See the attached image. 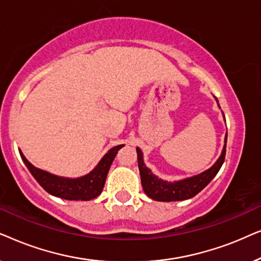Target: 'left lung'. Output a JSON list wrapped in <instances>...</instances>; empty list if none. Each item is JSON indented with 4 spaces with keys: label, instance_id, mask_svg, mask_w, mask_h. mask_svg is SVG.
Wrapping results in <instances>:
<instances>
[{
    "label": "left lung",
    "instance_id": "1",
    "mask_svg": "<svg viewBox=\"0 0 261 261\" xmlns=\"http://www.w3.org/2000/svg\"><path fill=\"white\" fill-rule=\"evenodd\" d=\"M217 106L219 101L215 97ZM224 117V115H223ZM226 146H227V134L224 137V145L221 152V155L216 160L215 164L208 170L203 171V172L196 174V176L184 178L180 180H165L162 178L156 177L155 174L152 173V171L146 166L144 162V154H142L141 149L137 147L138 153V165L139 171H140L141 184L144 189L145 194L149 198L154 199L159 202H173V201H184L194 197L201 192L206 185H208L214 177L219 172L221 166L224 162V156H226Z\"/></svg>",
    "mask_w": 261,
    "mask_h": 261
}]
</instances>
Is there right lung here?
<instances>
[{"instance_id": "obj_1", "label": "right lung", "mask_w": 261, "mask_h": 261, "mask_svg": "<svg viewBox=\"0 0 261 261\" xmlns=\"http://www.w3.org/2000/svg\"><path fill=\"white\" fill-rule=\"evenodd\" d=\"M123 146L124 145H119L110 148L99 160L97 165L94 167V170H91L85 176L78 178L56 176V174L49 173L47 171L38 169L28 162L23 153L21 152V149L20 155L24 165L30 170L32 176L48 194L56 196V197L69 199V201H90V199H94L101 195L113 160L115 159L117 151L122 148Z\"/></svg>"}]
</instances>
